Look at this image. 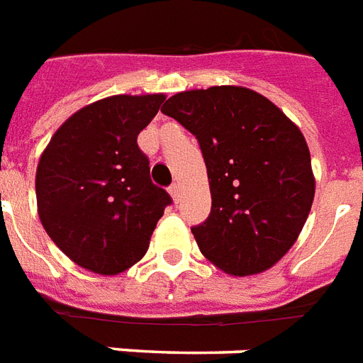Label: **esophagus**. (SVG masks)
Segmentation results:
<instances>
[{
    "mask_svg": "<svg viewBox=\"0 0 363 363\" xmlns=\"http://www.w3.org/2000/svg\"><path fill=\"white\" fill-rule=\"evenodd\" d=\"M169 192H171V196H173V200L177 203L181 202V184L179 182H173L171 184V189H169Z\"/></svg>",
    "mask_w": 363,
    "mask_h": 363,
    "instance_id": "esophagus-1",
    "label": "esophagus"
}]
</instances>
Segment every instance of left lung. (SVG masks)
Masks as SVG:
<instances>
[{
  "mask_svg": "<svg viewBox=\"0 0 363 363\" xmlns=\"http://www.w3.org/2000/svg\"><path fill=\"white\" fill-rule=\"evenodd\" d=\"M161 111L194 134L206 161L211 211L192 227L200 252L238 277L269 269L296 242L315 194L300 128L240 86L174 94Z\"/></svg>",
  "mask_w": 363,
  "mask_h": 363,
  "instance_id": "obj_1",
  "label": "left lung"
}]
</instances>
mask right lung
Wrapping results in <instances>:
<instances>
[{
	"instance_id": "obj_1",
	"label": "right lung",
	"mask_w": 363,
	"mask_h": 363,
	"mask_svg": "<svg viewBox=\"0 0 363 363\" xmlns=\"http://www.w3.org/2000/svg\"><path fill=\"white\" fill-rule=\"evenodd\" d=\"M163 94L111 96L82 107L52 136L36 171L38 216L63 254L88 271L117 275L144 257L167 206L150 179L138 134Z\"/></svg>"
}]
</instances>
